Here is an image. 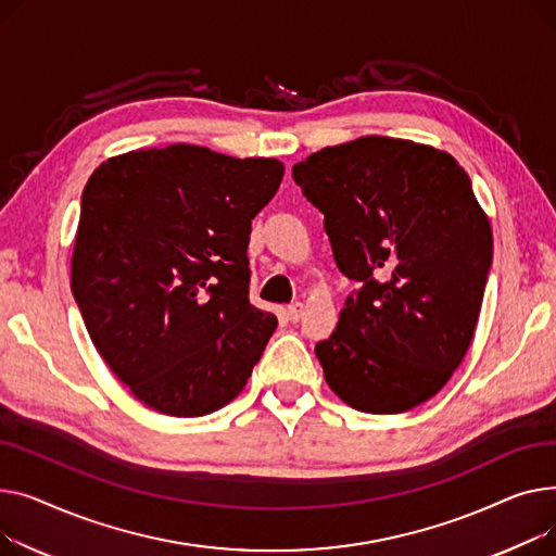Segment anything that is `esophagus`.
Instances as JSON below:
<instances>
[{
  "label": "esophagus",
  "instance_id": "obj_1",
  "mask_svg": "<svg viewBox=\"0 0 556 556\" xmlns=\"http://www.w3.org/2000/svg\"><path fill=\"white\" fill-rule=\"evenodd\" d=\"M303 312H305V305L303 303H296V305H289L287 307V316L291 323H299L303 318Z\"/></svg>",
  "mask_w": 556,
  "mask_h": 556
}]
</instances>
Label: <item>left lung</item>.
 I'll use <instances>...</instances> for the list:
<instances>
[{"instance_id":"8db88e82","label":"left lung","mask_w":556,"mask_h":556,"mask_svg":"<svg viewBox=\"0 0 556 556\" xmlns=\"http://www.w3.org/2000/svg\"><path fill=\"white\" fill-rule=\"evenodd\" d=\"M291 175L358 287L314 350L325 381L372 415L431 400L471 345L492 267L469 175L433 146L377 135L323 148Z\"/></svg>"}]
</instances>
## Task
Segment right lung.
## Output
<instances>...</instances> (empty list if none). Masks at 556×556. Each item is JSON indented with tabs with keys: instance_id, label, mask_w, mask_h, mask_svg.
I'll return each mask as SVG.
<instances>
[{
	"instance_id": "add662e5",
	"label": "right lung",
	"mask_w": 556,
	"mask_h": 556,
	"mask_svg": "<svg viewBox=\"0 0 556 556\" xmlns=\"http://www.w3.org/2000/svg\"><path fill=\"white\" fill-rule=\"evenodd\" d=\"M282 175L278 159L188 143L91 173L72 291L98 354L148 408L202 417L242 393L278 325L249 303L251 219Z\"/></svg>"
}]
</instances>
